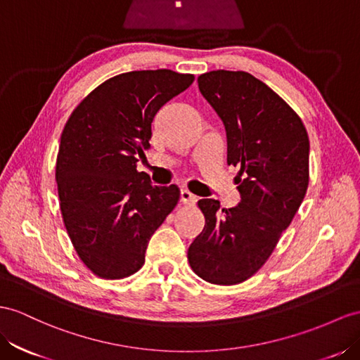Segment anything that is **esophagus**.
I'll return each mask as SVG.
<instances>
[{"label":"esophagus","mask_w":360,"mask_h":360,"mask_svg":"<svg viewBox=\"0 0 360 360\" xmlns=\"http://www.w3.org/2000/svg\"><path fill=\"white\" fill-rule=\"evenodd\" d=\"M181 202L182 204H195L196 202V196L193 195V193H190L188 190H181Z\"/></svg>","instance_id":"esophagus-1"}]
</instances>
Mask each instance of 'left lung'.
<instances>
[{
	"mask_svg": "<svg viewBox=\"0 0 360 360\" xmlns=\"http://www.w3.org/2000/svg\"><path fill=\"white\" fill-rule=\"evenodd\" d=\"M198 84L225 126L228 164L240 167V202L228 210L216 199L198 202L205 226L187 257L202 280L229 285L262 268L297 214L309 186L310 144L295 110L250 72L210 71Z\"/></svg>",
	"mask_w": 360,
	"mask_h": 360,
	"instance_id": "obj_1",
	"label": "left lung"
}]
</instances>
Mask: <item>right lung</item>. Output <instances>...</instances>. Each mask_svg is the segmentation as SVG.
<instances>
[{"mask_svg": "<svg viewBox=\"0 0 360 360\" xmlns=\"http://www.w3.org/2000/svg\"><path fill=\"white\" fill-rule=\"evenodd\" d=\"M193 80L172 70L123 72L82 100L63 127L56 161L63 224L101 278L140 269L150 237L178 204V186H153L136 158L150 147L156 112Z\"/></svg>", "mask_w": 360, "mask_h": 360, "instance_id": "obj_1", "label": "right lung"}]
</instances>
